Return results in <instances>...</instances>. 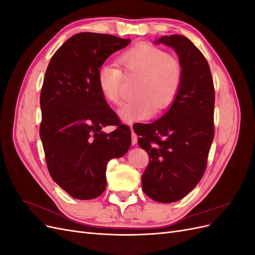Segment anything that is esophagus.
Listing matches in <instances>:
<instances>
[{
    "label": "esophagus",
    "mask_w": 255,
    "mask_h": 255,
    "mask_svg": "<svg viewBox=\"0 0 255 255\" xmlns=\"http://www.w3.org/2000/svg\"><path fill=\"white\" fill-rule=\"evenodd\" d=\"M130 129H132V144L135 145L137 143V135L134 133L132 127H130Z\"/></svg>",
    "instance_id": "obj_1"
}]
</instances>
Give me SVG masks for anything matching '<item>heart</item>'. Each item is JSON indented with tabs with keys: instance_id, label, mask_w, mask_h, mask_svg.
Wrapping results in <instances>:
<instances>
[{
	"instance_id": "obj_1",
	"label": "heart",
	"mask_w": 255,
	"mask_h": 255,
	"mask_svg": "<svg viewBox=\"0 0 255 255\" xmlns=\"http://www.w3.org/2000/svg\"><path fill=\"white\" fill-rule=\"evenodd\" d=\"M121 67L103 64L97 72V84L104 99L112 104L121 102L123 74L139 75L132 101L121 107L119 114L126 121L148 119L157 111L163 113L179 96L183 83L180 60L156 45L140 42L126 50L118 57Z\"/></svg>"
}]
</instances>
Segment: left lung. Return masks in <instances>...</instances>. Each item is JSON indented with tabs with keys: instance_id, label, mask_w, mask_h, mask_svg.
Returning a JSON list of instances; mask_svg holds the SVG:
<instances>
[{
	"instance_id": "left-lung-1",
	"label": "left lung",
	"mask_w": 255,
	"mask_h": 255,
	"mask_svg": "<svg viewBox=\"0 0 255 255\" xmlns=\"http://www.w3.org/2000/svg\"><path fill=\"white\" fill-rule=\"evenodd\" d=\"M156 43L172 47L183 67L175 102L163 117L133 126L138 144L149 155L142 190L154 201H179L202 179L214 139L215 88L206 58L187 37L170 35Z\"/></svg>"
}]
</instances>
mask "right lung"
Wrapping results in <instances>:
<instances>
[{"mask_svg": "<svg viewBox=\"0 0 255 255\" xmlns=\"http://www.w3.org/2000/svg\"><path fill=\"white\" fill-rule=\"evenodd\" d=\"M129 39L107 34L72 36L50 60L40 92L39 134L49 173L75 199L90 200L106 188V165L130 145V129L122 125L97 84V72ZM115 129L104 133L102 128Z\"/></svg>", "mask_w": 255, "mask_h": 255, "instance_id": "obj_1", "label": "right lung"}]
</instances>
